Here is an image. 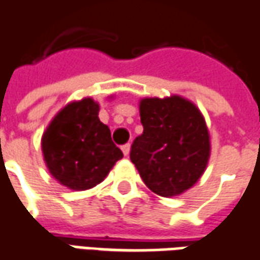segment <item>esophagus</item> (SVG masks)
<instances>
[{"label":"esophagus","instance_id":"obj_1","mask_svg":"<svg viewBox=\"0 0 260 260\" xmlns=\"http://www.w3.org/2000/svg\"><path fill=\"white\" fill-rule=\"evenodd\" d=\"M122 152H124V155L125 156H128L129 155V152H131V145L129 143H126V145H124V146H122Z\"/></svg>","mask_w":260,"mask_h":260}]
</instances>
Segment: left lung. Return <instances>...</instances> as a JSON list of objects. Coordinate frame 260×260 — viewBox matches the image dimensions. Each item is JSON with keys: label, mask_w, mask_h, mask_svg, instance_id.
I'll return each mask as SVG.
<instances>
[{"label": "left lung", "mask_w": 260, "mask_h": 260, "mask_svg": "<svg viewBox=\"0 0 260 260\" xmlns=\"http://www.w3.org/2000/svg\"><path fill=\"white\" fill-rule=\"evenodd\" d=\"M139 114L143 132L131 146V160L153 193L180 196L197 183L210 159L203 114L180 95L142 99Z\"/></svg>", "instance_id": "left-lung-1"}]
</instances>
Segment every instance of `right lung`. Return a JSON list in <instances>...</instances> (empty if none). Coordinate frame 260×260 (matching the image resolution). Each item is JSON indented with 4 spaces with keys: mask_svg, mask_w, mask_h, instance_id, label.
Returning <instances> with one entry per match:
<instances>
[{
    "mask_svg": "<svg viewBox=\"0 0 260 260\" xmlns=\"http://www.w3.org/2000/svg\"><path fill=\"white\" fill-rule=\"evenodd\" d=\"M92 99L67 104L56 114L42 136V152L49 172L70 190H88L100 184L117 160L121 149L111 131L99 118Z\"/></svg>",
    "mask_w": 260,
    "mask_h": 260,
    "instance_id": "obj_1",
    "label": "right lung"
}]
</instances>
